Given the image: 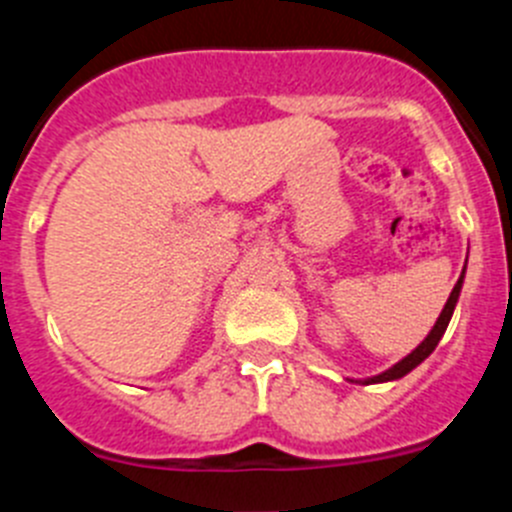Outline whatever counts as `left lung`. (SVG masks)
<instances>
[{
    "instance_id": "left-lung-1",
    "label": "left lung",
    "mask_w": 512,
    "mask_h": 512,
    "mask_svg": "<svg viewBox=\"0 0 512 512\" xmlns=\"http://www.w3.org/2000/svg\"><path fill=\"white\" fill-rule=\"evenodd\" d=\"M464 271H467V266H464ZM464 271H461L459 282H456V284H454V289H451L449 300H446V305H443L441 315H438V320H436V325H433V328H431V333H428V336H425V341H420V346L415 348V351H410V354L405 356V359H400V361H397L395 366H390V369H387V372L377 374V377L359 379L361 384L395 382V379H400V377H405V374H410V372H413L415 366H418V364H423V361L428 359V356L433 354V348L438 346V341H441V338H443V333H446V328H449V320H451V315H454V307H456V302H459V295H461V284H464ZM351 382H354V379H351Z\"/></svg>"
}]
</instances>
